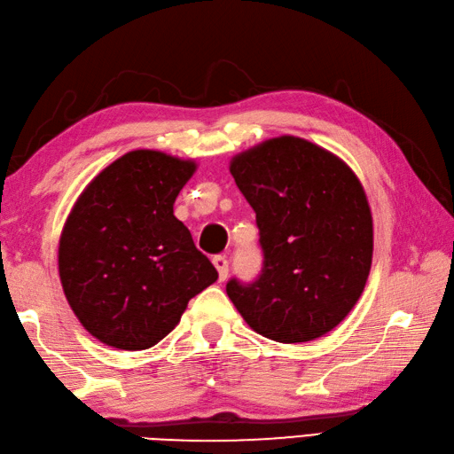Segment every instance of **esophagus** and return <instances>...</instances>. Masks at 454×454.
Instances as JSON below:
<instances>
[{
  "label": "esophagus",
  "mask_w": 454,
  "mask_h": 454,
  "mask_svg": "<svg viewBox=\"0 0 454 454\" xmlns=\"http://www.w3.org/2000/svg\"><path fill=\"white\" fill-rule=\"evenodd\" d=\"M214 264H215V268H217V274H219V280L223 282L225 278H227V274H229V261L225 256H215L214 258Z\"/></svg>",
  "instance_id": "34e87169"
}]
</instances>
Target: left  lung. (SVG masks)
I'll use <instances>...</instances> for the list:
<instances>
[{"mask_svg": "<svg viewBox=\"0 0 454 454\" xmlns=\"http://www.w3.org/2000/svg\"><path fill=\"white\" fill-rule=\"evenodd\" d=\"M237 188L256 214L264 254L251 284L227 295L258 335L305 343L343 321L372 264V214L356 174L333 153L282 135L233 156Z\"/></svg>", "mask_w": 454, "mask_h": 454, "instance_id": "1", "label": "left lung"}]
</instances>
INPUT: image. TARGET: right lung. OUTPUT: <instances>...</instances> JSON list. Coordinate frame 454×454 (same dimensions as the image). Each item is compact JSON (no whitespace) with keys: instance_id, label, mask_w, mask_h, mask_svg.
I'll return each instance as SVG.
<instances>
[{"instance_id":"1","label":"right lung","mask_w":454,"mask_h":454,"mask_svg":"<svg viewBox=\"0 0 454 454\" xmlns=\"http://www.w3.org/2000/svg\"><path fill=\"white\" fill-rule=\"evenodd\" d=\"M198 164L138 149L111 162L74 203L59 245V274L74 316L119 350L154 347L188 301L217 280L174 201Z\"/></svg>"}]
</instances>
